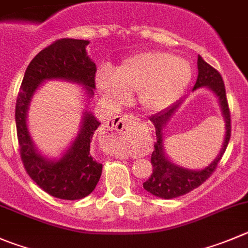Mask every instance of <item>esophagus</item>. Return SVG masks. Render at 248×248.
Returning a JSON list of instances; mask_svg holds the SVG:
<instances>
[{"label":"esophagus","mask_w":248,"mask_h":248,"mask_svg":"<svg viewBox=\"0 0 248 248\" xmlns=\"http://www.w3.org/2000/svg\"><path fill=\"white\" fill-rule=\"evenodd\" d=\"M137 119L131 116V115H121V116H116L115 119L111 120V122L106 124V127L116 129V131H124V129L128 128Z\"/></svg>","instance_id":"34e87169"}]
</instances>
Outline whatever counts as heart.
<instances>
[{
  "label": "heart",
  "instance_id": "1",
  "mask_svg": "<svg viewBox=\"0 0 248 248\" xmlns=\"http://www.w3.org/2000/svg\"><path fill=\"white\" fill-rule=\"evenodd\" d=\"M186 61L161 51H150L124 60L115 72L101 69L96 84L104 98L122 104L137 93L140 105L149 112L161 111L176 100L191 79Z\"/></svg>",
  "mask_w": 248,
  "mask_h": 248
}]
</instances>
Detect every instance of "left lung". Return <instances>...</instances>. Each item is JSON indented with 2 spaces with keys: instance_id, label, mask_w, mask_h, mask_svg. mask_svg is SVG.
Segmentation results:
<instances>
[{
  "instance_id": "1",
  "label": "left lung",
  "mask_w": 248,
  "mask_h": 248,
  "mask_svg": "<svg viewBox=\"0 0 248 248\" xmlns=\"http://www.w3.org/2000/svg\"><path fill=\"white\" fill-rule=\"evenodd\" d=\"M197 64L198 77L193 87V90L198 89V88L207 87L214 93L215 95L218 96L226 126L224 144L220 153H219V155L215 158V160L203 170H188V169H184L181 166L175 165L165 156L163 145V128L165 127L166 122L170 120L171 115L179 108L181 101L170 106L166 110L161 111V112L156 113V115H153L149 120L155 127L156 133V142L154 144V150H153L152 159H150V163L153 165V173L149 176V179L143 184V187L149 193L154 194L156 197L165 198V200H171V198L184 196V194L191 192L192 189L200 187L204 181H207L215 171L219 161L223 158L226 147L229 144V140H230L231 116L223 78L214 67L207 63L201 56H198Z\"/></svg>"
}]
</instances>
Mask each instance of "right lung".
Returning a JSON list of instances; mask_svg holds the SVG:
<instances>
[{
  "label": "right lung",
  "instance_id": "1",
  "mask_svg": "<svg viewBox=\"0 0 248 248\" xmlns=\"http://www.w3.org/2000/svg\"><path fill=\"white\" fill-rule=\"evenodd\" d=\"M88 40L60 39L41 50L28 66L16 103V126L20 158L27 173L50 196L66 201L87 197L98 185L103 164L90 152L94 132L100 122L90 112L83 117L79 135L60 160H48L34 147L27 127L31 96L46 79H64L84 85L88 98L94 95L95 63L85 50Z\"/></svg>",
  "mask_w": 248,
  "mask_h": 248
}]
</instances>
